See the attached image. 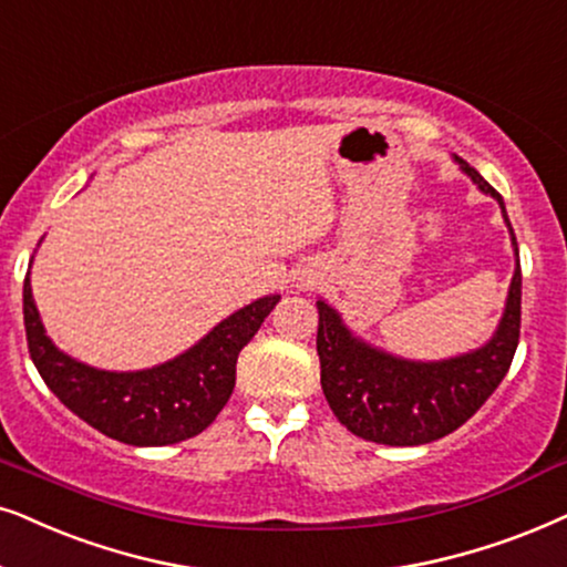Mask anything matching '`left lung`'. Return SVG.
Returning a JSON list of instances; mask_svg holds the SVG:
<instances>
[{"mask_svg": "<svg viewBox=\"0 0 567 567\" xmlns=\"http://www.w3.org/2000/svg\"><path fill=\"white\" fill-rule=\"evenodd\" d=\"M480 193L497 200L511 231L516 270L495 333L480 349L447 359H403L357 336L341 312L318 299L320 385L338 422L357 437L380 445H424L458 430L508 374L520 330V266L516 234L505 203L484 176L453 156Z\"/></svg>", "mask_w": 567, "mask_h": 567, "instance_id": "left-lung-1", "label": "left lung"}]
</instances>
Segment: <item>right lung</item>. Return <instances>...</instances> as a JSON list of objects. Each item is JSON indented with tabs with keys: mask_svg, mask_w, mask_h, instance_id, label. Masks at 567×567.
Here are the masks:
<instances>
[{
	"mask_svg": "<svg viewBox=\"0 0 567 567\" xmlns=\"http://www.w3.org/2000/svg\"><path fill=\"white\" fill-rule=\"evenodd\" d=\"M278 299L281 293L255 299L168 362L127 372L80 362L51 341L33 299L31 270L23 284V318L35 370L72 414L120 443L158 447L200 435L218 416L237 382L239 351Z\"/></svg>",
	"mask_w": 567,
	"mask_h": 567,
	"instance_id": "obj_1",
	"label": "right lung"
}]
</instances>
